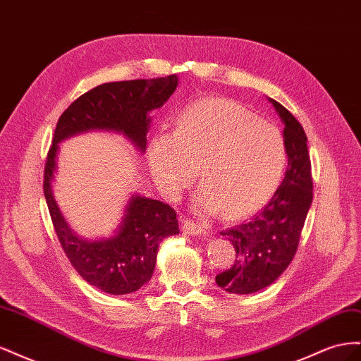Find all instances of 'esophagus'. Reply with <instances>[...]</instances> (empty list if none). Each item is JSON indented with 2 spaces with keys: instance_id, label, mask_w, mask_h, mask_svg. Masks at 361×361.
<instances>
[{
  "instance_id": "obj_1",
  "label": "esophagus",
  "mask_w": 361,
  "mask_h": 361,
  "mask_svg": "<svg viewBox=\"0 0 361 361\" xmlns=\"http://www.w3.org/2000/svg\"><path fill=\"white\" fill-rule=\"evenodd\" d=\"M182 231H183L185 233L192 235V236L206 235L204 226L200 224V223H195V221H192V220H183V221H182Z\"/></svg>"
}]
</instances>
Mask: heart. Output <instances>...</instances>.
Segmentation results:
<instances>
[{
    "label": "heart",
    "instance_id": "obj_1",
    "mask_svg": "<svg viewBox=\"0 0 361 361\" xmlns=\"http://www.w3.org/2000/svg\"><path fill=\"white\" fill-rule=\"evenodd\" d=\"M149 164L159 190L179 199L199 174L194 204L228 220L256 212L285 176L288 146L272 123L227 99H203L180 113L174 133L161 130L149 143Z\"/></svg>",
    "mask_w": 361,
    "mask_h": 361
}]
</instances>
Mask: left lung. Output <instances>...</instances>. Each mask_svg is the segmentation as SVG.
I'll use <instances>...</instances> for the list:
<instances>
[{
    "instance_id": "obj_1",
    "label": "left lung",
    "mask_w": 361,
    "mask_h": 361,
    "mask_svg": "<svg viewBox=\"0 0 361 361\" xmlns=\"http://www.w3.org/2000/svg\"><path fill=\"white\" fill-rule=\"evenodd\" d=\"M285 129L288 170L269 203L250 223L221 232L236 251L235 264L215 277L216 285L238 295L255 293L274 283L297 253L313 182L307 137L285 106L271 99Z\"/></svg>"
}]
</instances>
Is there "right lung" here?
I'll return each instance as SVG.
<instances>
[{"label": "right lung", "mask_w": 361, "mask_h": 361, "mask_svg": "<svg viewBox=\"0 0 361 361\" xmlns=\"http://www.w3.org/2000/svg\"><path fill=\"white\" fill-rule=\"evenodd\" d=\"M178 82L176 75L106 82L80 96L59 118L45 166L43 192L59 241L72 267L89 285L106 293L135 292L152 279L162 239L179 233L176 212L167 203L134 194L111 236L92 241L78 236L54 199L59 145L90 130H108L125 135L145 154L152 122L149 113L169 101Z\"/></svg>", "instance_id": "obj_1"}]
</instances>
